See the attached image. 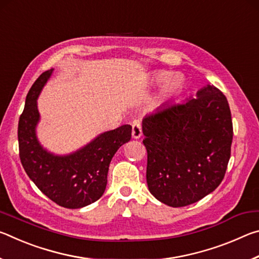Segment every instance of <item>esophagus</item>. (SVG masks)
<instances>
[{
  "label": "esophagus",
  "mask_w": 259,
  "mask_h": 259,
  "mask_svg": "<svg viewBox=\"0 0 259 259\" xmlns=\"http://www.w3.org/2000/svg\"><path fill=\"white\" fill-rule=\"evenodd\" d=\"M131 135H133L134 139H139L140 137H142V135H143L142 124H140L138 121H135L133 123V133H131Z\"/></svg>",
  "instance_id": "esophagus-1"
}]
</instances>
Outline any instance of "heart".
Listing matches in <instances>:
<instances>
[{
    "mask_svg": "<svg viewBox=\"0 0 259 259\" xmlns=\"http://www.w3.org/2000/svg\"><path fill=\"white\" fill-rule=\"evenodd\" d=\"M151 82L152 84H161L162 82H164L159 96V99L161 102H164V100L171 98L174 96L181 93L185 81H184V77L179 75V74L170 75L169 73L165 72H156L152 75Z\"/></svg>",
    "mask_w": 259,
    "mask_h": 259,
    "instance_id": "1",
    "label": "heart"
}]
</instances>
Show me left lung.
Wrapping results in <instances>:
<instances>
[{"label":"left lung","instance_id":"obj_1","mask_svg":"<svg viewBox=\"0 0 259 259\" xmlns=\"http://www.w3.org/2000/svg\"><path fill=\"white\" fill-rule=\"evenodd\" d=\"M148 190L178 208L219 186L231 156L233 124L227 99L207 84L196 98L166 104L143 119Z\"/></svg>","mask_w":259,"mask_h":259}]
</instances>
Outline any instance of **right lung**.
Segmentation results:
<instances>
[{"mask_svg":"<svg viewBox=\"0 0 259 259\" xmlns=\"http://www.w3.org/2000/svg\"><path fill=\"white\" fill-rule=\"evenodd\" d=\"M54 68L42 73L30 88L18 123L19 156L26 174L43 194L57 204L78 209L104 194L112 157L131 138V125L105 131L77 151L57 155L43 147L36 136L40 122L37 98Z\"/></svg>","mask_w":259,"mask_h":259,"instance_id":"1","label":"right lung"}]
</instances>
